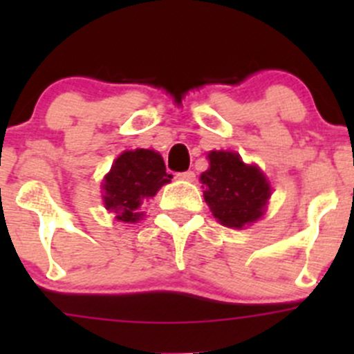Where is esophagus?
Here are the masks:
<instances>
[{
  "label": "esophagus",
  "mask_w": 354,
  "mask_h": 354,
  "mask_svg": "<svg viewBox=\"0 0 354 354\" xmlns=\"http://www.w3.org/2000/svg\"><path fill=\"white\" fill-rule=\"evenodd\" d=\"M178 178L185 181H194L195 180V173L194 171H185V173H178Z\"/></svg>",
  "instance_id": "esophagus-1"
}]
</instances>
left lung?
Instances as JSON below:
<instances>
[{
	"instance_id": "1",
	"label": "left lung",
	"mask_w": 354,
	"mask_h": 354,
	"mask_svg": "<svg viewBox=\"0 0 354 354\" xmlns=\"http://www.w3.org/2000/svg\"><path fill=\"white\" fill-rule=\"evenodd\" d=\"M207 157L209 169L200 174V183L214 217L234 230L259 221L270 198V185L262 171L245 164L236 152L212 151Z\"/></svg>"
}]
</instances>
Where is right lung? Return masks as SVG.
Instances as JSON below:
<instances>
[{"label":"right lung","instance_id":"right-lung-1","mask_svg":"<svg viewBox=\"0 0 354 354\" xmlns=\"http://www.w3.org/2000/svg\"><path fill=\"white\" fill-rule=\"evenodd\" d=\"M171 178L159 152L149 149L124 151L102 180L104 207L114 214V219L137 223L144 216L138 212L144 200L154 197Z\"/></svg>","mask_w":354,"mask_h":354}]
</instances>
